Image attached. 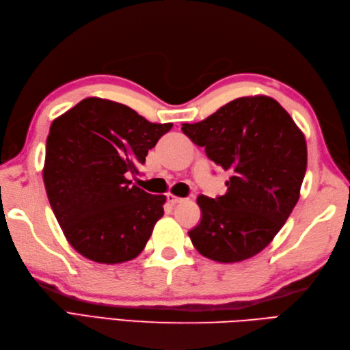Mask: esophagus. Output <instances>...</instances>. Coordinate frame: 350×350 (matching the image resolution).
<instances>
[{"instance_id":"1","label":"esophagus","mask_w":350,"mask_h":350,"mask_svg":"<svg viewBox=\"0 0 350 350\" xmlns=\"http://www.w3.org/2000/svg\"><path fill=\"white\" fill-rule=\"evenodd\" d=\"M167 201L171 204H178V203H183V201H185V198H181V197H176L174 194H167Z\"/></svg>"}]
</instances>
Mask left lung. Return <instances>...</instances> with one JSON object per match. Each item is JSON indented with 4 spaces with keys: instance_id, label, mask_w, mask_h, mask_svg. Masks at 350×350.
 I'll return each mask as SVG.
<instances>
[{
    "instance_id": "left-lung-1",
    "label": "left lung",
    "mask_w": 350,
    "mask_h": 350,
    "mask_svg": "<svg viewBox=\"0 0 350 350\" xmlns=\"http://www.w3.org/2000/svg\"><path fill=\"white\" fill-rule=\"evenodd\" d=\"M183 133L232 174L225 196L197 197L201 221L188 232L193 245L219 262L254 257L278 235L299 200L306 171L302 131L279 102L260 94L183 124Z\"/></svg>"
}]
</instances>
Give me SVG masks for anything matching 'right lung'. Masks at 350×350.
Masks as SVG:
<instances>
[{
    "label": "right lung",
    "mask_w": 350,
    "mask_h": 350,
    "mask_svg": "<svg viewBox=\"0 0 350 350\" xmlns=\"http://www.w3.org/2000/svg\"><path fill=\"white\" fill-rule=\"evenodd\" d=\"M172 129L149 122L122 103L88 98L51 124L44 183L52 211L70 245L102 264L135 258L156 221L165 196L131 185L130 174Z\"/></svg>",
    "instance_id": "1"
}]
</instances>
